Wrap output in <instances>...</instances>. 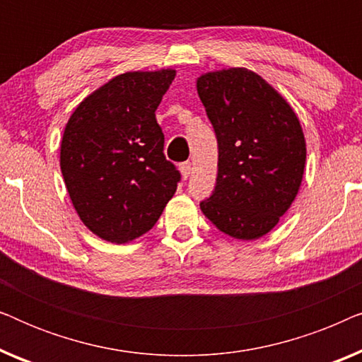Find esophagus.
I'll use <instances>...</instances> for the list:
<instances>
[{
  "instance_id": "esophagus-1",
  "label": "esophagus",
  "mask_w": 362,
  "mask_h": 362,
  "mask_svg": "<svg viewBox=\"0 0 362 362\" xmlns=\"http://www.w3.org/2000/svg\"><path fill=\"white\" fill-rule=\"evenodd\" d=\"M191 163L189 161H186V163H181L180 165V171H181V175H182V180H187V177H189V175H191Z\"/></svg>"
}]
</instances>
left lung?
Segmentation results:
<instances>
[{
  "label": "left lung",
  "instance_id": "1",
  "mask_svg": "<svg viewBox=\"0 0 362 362\" xmlns=\"http://www.w3.org/2000/svg\"><path fill=\"white\" fill-rule=\"evenodd\" d=\"M196 87L219 148L216 187L201 211L234 239L264 237L288 211L303 180L306 143L298 117L249 69L202 74Z\"/></svg>",
  "mask_w": 362,
  "mask_h": 362
}]
</instances>
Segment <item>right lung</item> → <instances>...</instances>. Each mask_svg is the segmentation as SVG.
I'll return each mask as SVG.
<instances>
[{"mask_svg":"<svg viewBox=\"0 0 362 362\" xmlns=\"http://www.w3.org/2000/svg\"><path fill=\"white\" fill-rule=\"evenodd\" d=\"M176 71L127 72L78 103L61 143V171L78 217L107 242L127 244L151 229L176 192L156 122Z\"/></svg>","mask_w":362,"mask_h":362,"instance_id":"1","label":"right lung"}]
</instances>
